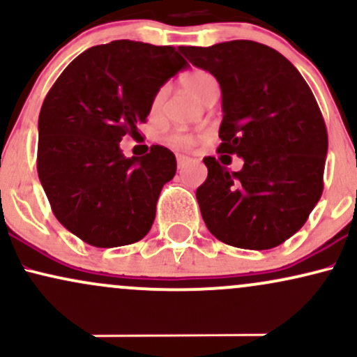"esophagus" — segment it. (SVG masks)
Segmentation results:
<instances>
[{
    "mask_svg": "<svg viewBox=\"0 0 357 357\" xmlns=\"http://www.w3.org/2000/svg\"><path fill=\"white\" fill-rule=\"evenodd\" d=\"M176 161H178V167H179V169H183V167L186 166V162L190 161V159H188L186 155H183V154H178V155H176Z\"/></svg>",
    "mask_w": 357,
    "mask_h": 357,
    "instance_id": "1",
    "label": "esophagus"
}]
</instances>
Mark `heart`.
Segmentation results:
<instances>
[{
	"mask_svg": "<svg viewBox=\"0 0 357 357\" xmlns=\"http://www.w3.org/2000/svg\"><path fill=\"white\" fill-rule=\"evenodd\" d=\"M181 85L190 96L195 97L196 100L203 102V104H206L215 93H218V82H216L215 77L206 70H191L190 73H186L181 79ZM165 87H161L155 92V96L153 97V104H151L153 110L159 109V105L165 100ZM198 139L199 136H196V134L183 132V130H173V132L167 136V142H169L171 146L178 147V149H190V147H192L198 142Z\"/></svg>",
	"mask_w": 357,
	"mask_h": 357,
	"instance_id": "heart-1",
	"label": "heart"
}]
</instances>
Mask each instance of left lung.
Returning <instances> with one entry per match:
<instances>
[{"label":"left lung","mask_w":357,"mask_h":357,"mask_svg":"<svg viewBox=\"0 0 357 357\" xmlns=\"http://www.w3.org/2000/svg\"><path fill=\"white\" fill-rule=\"evenodd\" d=\"M181 52L216 77L223 96L220 159H203L208 178L196 190L204 223L231 247H278L304 227L324 190L329 141L312 90L267 45L233 40ZM231 153L244 158L240 172L227 171Z\"/></svg>","instance_id":"8db88e82"}]
</instances>
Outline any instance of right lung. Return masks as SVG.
I'll use <instances>...</instances> for the list:
<instances>
[{
  "label": "right lung",
  "mask_w": 357,
  "mask_h": 357,
  "mask_svg": "<svg viewBox=\"0 0 357 357\" xmlns=\"http://www.w3.org/2000/svg\"><path fill=\"white\" fill-rule=\"evenodd\" d=\"M186 65L174 47L116 40L80 53L45 97L38 178L53 215L85 243L124 247L149 233L176 158L165 146L124 158L119 142L139 136L155 92Z\"/></svg>",
  "instance_id": "add662e5"
}]
</instances>
